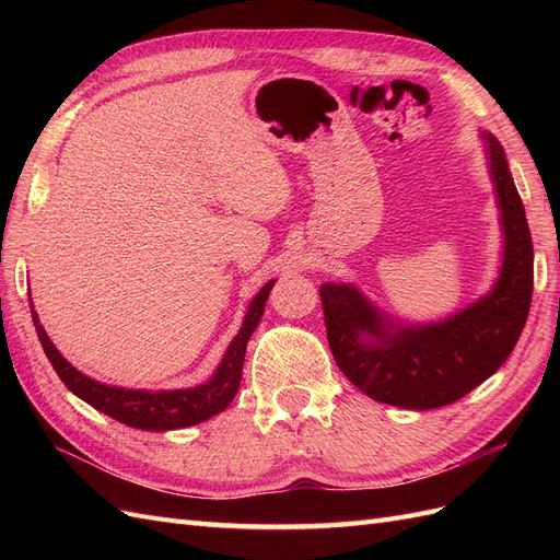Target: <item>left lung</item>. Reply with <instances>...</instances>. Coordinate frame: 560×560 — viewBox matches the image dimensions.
Segmentation results:
<instances>
[{
    "mask_svg": "<svg viewBox=\"0 0 560 560\" xmlns=\"http://www.w3.org/2000/svg\"><path fill=\"white\" fill-rule=\"evenodd\" d=\"M486 138L504 224V261L493 292L436 325L387 331V322L354 287H319L334 360L371 399L413 411L453 404L495 374L525 327L533 299V238L504 149Z\"/></svg>",
    "mask_w": 560,
    "mask_h": 560,
    "instance_id": "1",
    "label": "left lung"
}]
</instances>
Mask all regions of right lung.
I'll return each instance as SVG.
<instances>
[{
	"label": "right lung",
	"mask_w": 560,
	"mask_h": 560,
	"mask_svg": "<svg viewBox=\"0 0 560 560\" xmlns=\"http://www.w3.org/2000/svg\"><path fill=\"white\" fill-rule=\"evenodd\" d=\"M273 282L261 287V292L254 296L252 306L245 315L243 327L238 336L233 338L222 364H219L212 381L189 389H161V393H147V389H124L103 385L89 376H83L62 354L50 343L44 327L39 325V317L32 306V322H35L37 336L50 366L56 369L60 381L72 389L77 397H81L93 409L103 411L105 416L124 422L128 428L151 430V432H165V430H179L198 425V422L208 420L210 416L224 411L231 399L238 393V385L243 378V362H245V348L252 331L257 329L259 319L264 315L266 299ZM32 301V299H30Z\"/></svg>",
	"instance_id": "right-lung-1"
}]
</instances>
